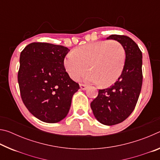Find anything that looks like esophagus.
I'll return each instance as SVG.
<instances>
[{"instance_id":"34e87169","label":"esophagus","mask_w":160,"mask_h":160,"mask_svg":"<svg viewBox=\"0 0 160 160\" xmlns=\"http://www.w3.org/2000/svg\"><path fill=\"white\" fill-rule=\"evenodd\" d=\"M80 87L81 90H87V88H88V86H87L86 85H84V84H80Z\"/></svg>"}]
</instances>
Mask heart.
<instances>
[{
	"instance_id": "obj_1",
	"label": "heart",
	"mask_w": 160,
	"mask_h": 160,
	"mask_svg": "<svg viewBox=\"0 0 160 160\" xmlns=\"http://www.w3.org/2000/svg\"><path fill=\"white\" fill-rule=\"evenodd\" d=\"M126 59L123 46L116 40L97 41L80 46L69 53L64 66L69 76L79 79L89 70L92 72L85 78L86 82L109 86L122 73Z\"/></svg>"
}]
</instances>
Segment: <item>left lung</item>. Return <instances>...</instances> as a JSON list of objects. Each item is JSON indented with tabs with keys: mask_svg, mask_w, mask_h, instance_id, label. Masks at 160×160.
Returning a JSON list of instances; mask_svg holds the SVG:
<instances>
[{
	"mask_svg": "<svg viewBox=\"0 0 160 160\" xmlns=\"http://www.w3.org/2000/svg\"><path fill=\"white\" fill-rule=\"evenodd\" d=\"M123 46L126 59L122 73L109 88L99 90L90 106L97 121L112 126L123 122L136 106L142 84V52L133 40L125 35L112 34Z\"/></svg>",
	"mask_w": 160,
	"mask_h": 160,
	"instance_id": "obj_1",
	"label": "left lung"
}]
</instances>
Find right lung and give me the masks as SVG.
I'll list each match as a JSON object with an SVG mask.
<instances>
[{
	"label": "right lung",
	"mask_w": 160,
	"mask_h": 160,
	"mask_svg": "<svg viewBox=\"0 0 160 160\" xmlns=\"http://www.w3.org/2000/svg\"><path fill=\"white\" fill-rule=\"evenodd\" d=\"M69 51L61 45L34 42L20 53L18 80L22 100L44 122L57 123L66 117L72 95L80 89L64 67Z\"/></svg>",
	"instance_id": "obj_1"
}]
</instances>
